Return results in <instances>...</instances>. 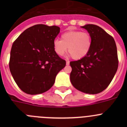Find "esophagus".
I'll return each mask as SVG.
<instances>
[{
  "label": "esophagus",
  "instance_id": "obj_1",
  "mask_svg": "<svg viewBox=\"0 0 127 127\" xmlns=\"http://www.w3.org/2000/svg\"><path fill=\"white\" fill-rule=\"evenodd\" d=\"M69 64H70V63H69V61H66V65H69Z\"/></svg>",
  "mask_w": 127,
  "mask_h": 127
}]
</instances>
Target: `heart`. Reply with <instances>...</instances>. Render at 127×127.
<instances>
[{
	"instance_id": "obj_1",
	"label": "heart",
	"mask_w": 127,
	"mask_h": 127,
	"mask_svg": "<svg viewBox=\"0 0 127 127\" xmlns=\"http://www.w3.org/2000/svg\"><path fill=\"white\" fill-rule=\"evenodd\" d=\"M92 46V38L87 32L81 31H68L63 33L61 40L53 41V49L59 56H63L68 51L75 60L85 58L89 53Z\"/></svg>"
}]
</instances>
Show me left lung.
Segmentation results:
<instances>
[{"mask_svg": "<svg viewBox=\"0 0 127 127\" xmlns=\"http://www.w3.org/2000/svg\"><path fill=\"white\" fill-rule=\"evenodd\" d=\"M81 27L90 35L92 46L85 58L70 62V79L78 90L97 94L107 88L117 71V48L113 37L98 26L88 24Z\"/></svg>", "mask_w": 127, "mask_h": 127, "instance_id": "left-lung-1", "label": "left lung"}]
</instances>
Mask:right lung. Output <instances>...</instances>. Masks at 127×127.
Listing matches in <instances>:
<instances>
[{
    "instance_id": "right-lung-1",
    "label": "right lung",
    "mask_w": 127,
    "mask_h": 127,
    "mask_svg": "<svg viewBox=\"0 0 127 127\" xmlns=\"http://www.w3.org/2000/svg\"><path fill=\"white\" fill-rule=\"evenodd\" d=\"M60 27L43 24L26 29L13 42L9 69L16 83L30 95L45 92L54 85L57 74L66 65L55 52L53 41Z\"/></svg>"
}]
</instances>
